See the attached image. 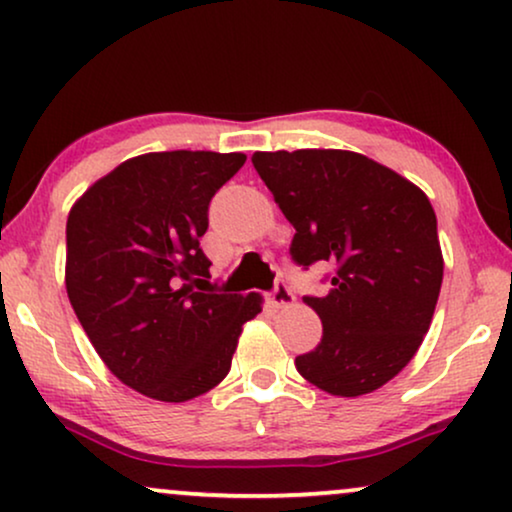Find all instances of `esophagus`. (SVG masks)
<instances>
[{
  "instance_id": "esophagus-1",
  "label": "esophagus",
  "mask_w": 512,
  "mask_h": 512,
  "mask_svg": "<svg viewBox=\"0 0 512 512\" xmlns=\"http://www.w3.org/2000/svg\"><path fill=\"white\" fill-rule=\"evenodd\" d=\"M270 303L277 305V308H287V305L294 303V291L289 289L287 282H277L275 289L270 291Z\"/></svg>"
}]
</instances>
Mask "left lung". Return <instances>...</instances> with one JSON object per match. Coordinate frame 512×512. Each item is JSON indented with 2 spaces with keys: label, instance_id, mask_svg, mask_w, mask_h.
<instances>
[{
  "label": "left lung",
  "instance_id": "obj_1",
  "mask_svg": "<svg viewBox=\"0 0 512 512\" xmlns=\"http://www.w3.org/2000/svg\"><path fill=\"white\" fill-rule=\"evenodd\" d=\"M251 162L296 228L291 258L334 265L329 294L303 298L324 331L296 357L298 374L329 395L374 393L416 355L440 296L430 199L360 152H254Z\"/></svg>",
  "mask_w": 512,
  "mask_h": 512
}]
</instances>
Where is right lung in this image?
I'll return each mask as SVG.
<instances>
[{
  "label": "right lung",
  "mask_w": 512,
  "mask_h": 512,
  "mask_svg": "<svg viewBox=\"0 0 512 512\" xmlns=\"http://www.w3.org/2000/svg\"><path fill=\"white\" fill-rule=\"evenodd\" d=\"M242 152L171 150L126 159L70 209L65 289L96 353L124 386L188 402L228 376L258 294H221L199 247L211 197Z\"/></svg>",
  "instance_id": "1"
}]
</instances>
